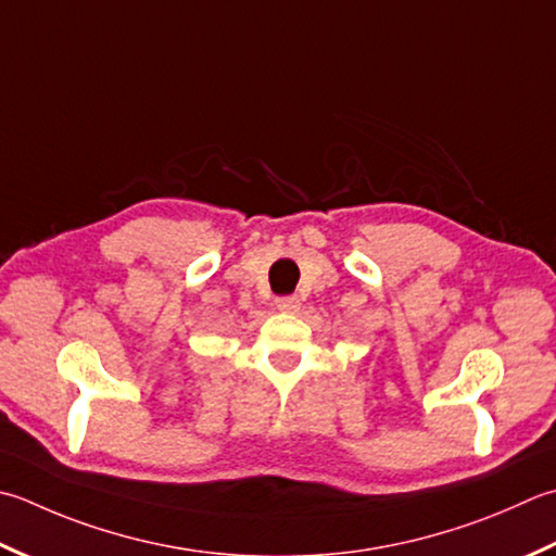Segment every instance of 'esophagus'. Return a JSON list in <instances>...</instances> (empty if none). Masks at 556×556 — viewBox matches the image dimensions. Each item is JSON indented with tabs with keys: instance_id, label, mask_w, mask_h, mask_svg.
Returning a JSON list of instances; mask_svg holds the SVG:
<instances>
[{
	"instance_id": "obj_1",
	"label": "esophagus",
	"mask_w": 556,
	"mask_h": 556,
	"mask_svg": "<svg viewBox=\"0 0 556 556\" xmlns=\"http://www.w3.org/2000/svg\"><path fill=\"white\" fill-rule=\"evenodd\" d=\"M275 303H277V311L281 313H296L301 306V301L296 296H279Z\"/></svg>"
}]
</instances>
